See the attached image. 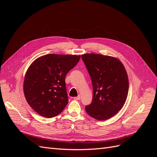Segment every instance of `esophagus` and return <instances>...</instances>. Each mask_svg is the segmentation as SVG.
<instances>
[{"label":"esophagus","mask_w":157,"mask_h":157,"mask_svg":"<svg viewBox=\"0 0 157 157\" xmlns=\"http://www.w3.org/2000/svg\"><path fill=\"white\" fill-rule=\"evenodd\" d=\"M74 99H76V100H80V95H78V97H74Z\"/></svg>","instance_id":"obj_1"}]
</instances>
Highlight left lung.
I'll list each match as a JSON object with an SVG mask.
<instances>
[{
  "instance_id": "8db88e82",
  "label": "left lung",
  "mask_w": 157,
  "mask_h": 157,
  "mask_svg": "<svg viewBox=\"0 0 157 157\" xmlns=\"http://www.w3.org/2000/svg\"><path fill=\"white\" fill-rule=\"evenodd\" d=\"M82 60L92 79L93 99L85 107L86 113L97 120H108L121 109L128 92V79L123 63L114 57L84 54Z\"/></svg>"
}]
</instances>
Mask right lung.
I'll use <instances>...</instances> for the list:
<instances>
[{"label": "right lung", "mask_w": 157, "mask_h": 157, "mask_svg": "<svg viewBox=\"0 0 157 157\" xmlns=\"http://www.w3.org/2000/svg\"><path fill=\"white\" fill-rule=\"evenodd\" d=\"M80 58V55L49 54L30 65L24 79V95L31 108L40 116L55 117L67 104L65 76Z\"/></svg>", "instance_id": "right-lung-1"}]
</instances>
